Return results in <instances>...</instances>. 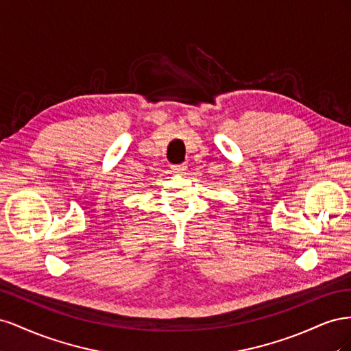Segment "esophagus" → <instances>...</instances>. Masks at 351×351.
I'll list each match as a JSON object with an SVG mask.
<instances>
[{"instance_id":"esophagus-1","label":"esophagus","mask_w":351,"mask_h":351,"mask_svg":"<svg viewBox=\"0 0 351 351\" xmlns=\"http://www.w3.org/2000/svg\"><path fill=\"white\" fill-rule=\"evenodd\" d=\"M171 169L173 173H177V174H183L186 169H187V165L186 164H180V165H171Z\"/></svg>"}]
</instances>
